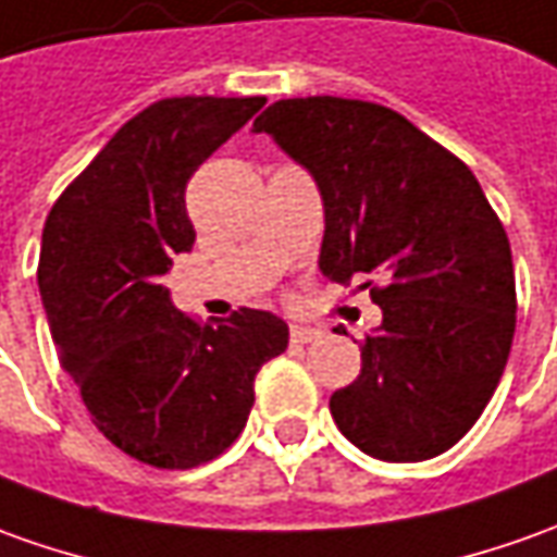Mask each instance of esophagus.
Listing matches in <instances>:
<instances>
[{
	"instance_id": "34e87169",
	"label": "esophagus",
	"mask_w": 557,
	"mask_h": 557,
	"mask_svg": "<svg viewBox=\"0 0 557 557\" xmlns=\"http://www.w3.org/2000/svg\"><path fill=\"white\" fill-rule=\"evenodd\" d=\"M320 335H323L320 329H310V326H293V332H289L293 344H310V342H317Z\"/></svg>"
}]
</instances>
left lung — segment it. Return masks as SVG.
Masks as SVG:
<instances>
[{
  "instance_id": "1",
  "label": "left lung",
  "mask_w": 557,
  "mask_h": 557,
  "mask_svg": "<svg viewBox=\"0 0 557 557\" xmlns=\"http://www.w3.org/2000/svg\"><path fill=\"white\" fill-rule=\"evenodd\" d=\"M252 131L320 188L323 277L366 280L381 308L357 381L329 399L338 430L389 463L448 451L491 403L516 335L512 249L479 180L377 103L280 100Z\"/></svg>"
}]
</instances>
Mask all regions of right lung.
<instances>
[{"instance_id":"add662e5","label":"right lung","mask_w":557,"mask_h":557,"mask_svg":"<svg viewBox=\"0 0 557 557\" xmlns=\"http://www.w3.org/2000/svg\"><path fill=\"white\" fill-rule=\"evenodd\" d=\"M264 97H170L143 109L60 195L41 231L39 293L63 372L115 448L191 469L247 426L256 374L289 344L271 310L198 326L164 274L195 244L191 173Z\"/></svg>"}]
</instances>
